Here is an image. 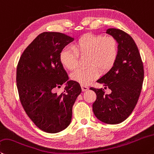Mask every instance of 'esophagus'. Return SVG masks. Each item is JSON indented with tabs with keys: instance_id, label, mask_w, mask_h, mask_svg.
Masks as SVG:
<instances>
[{
	"instance_id": "obj_1",
	"label": "esophagus",
	"mask_w": 154,
	"mask_h": 154,
	"mask_svg": "<svg viewBox=\"0 0 154 154\" xmlns=\"http://www.w3.org/2000/svg\"><path fill=\"white\" fill-rule=\"evenodd\" d=\"M82 91H88V89H89V87L86 86V85H82Z\"/></svg>"
}]
</instances>
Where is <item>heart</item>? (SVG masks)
<instances>
[{
  "label": "heart",
  "mask_w": 154,
  "mask_h": 154,
  "mask_svg": "<svg viewBox=\"0 0 154 154\" xmlns=\"http://www.w3.org/2000/svg\"><path fill=\"white\" fill-rule=\"evenodd\" d=\"M78 53L89 54L86 67H78L72 72L71 79L83 85H88L99 76V70L106 71L115 63L118 55V44L112 37L86 34L73 47L67 46L61 50L60 60L69 69H74L78 63Z\"/></svg>",
  "instance_id": "b5f03b06"
}]
</instances>
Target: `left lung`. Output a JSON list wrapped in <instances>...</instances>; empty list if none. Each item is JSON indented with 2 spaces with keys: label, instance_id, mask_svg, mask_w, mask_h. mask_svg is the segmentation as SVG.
<instances>
[{
  "label": "left lung",
  "instance_id": "1",
  "mask_svg": "<svg viewBox=\"0 0 154 154\" xmlns=\"http://www.w3.org/2000/svg\"><path fill=\"white\" fill-rule=\"evenodd\" d=\"M118 44V55L111 69L97 80L111 90L90 88L96 94L93 111L96 118L104 123L119 124L128 118L135 108L143 82V63L136 44L123 31L109 28L105 32Z\"/></svg>",
  "mask_w": 154,
  "mask_h": 154
}]
</instances>
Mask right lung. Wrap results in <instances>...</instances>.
I'll use <instances>...</instances> for the list:
<instances>
[{"instance_id": "right-lung-1", "label": "right lung", "mask_w": 154, "mask_h": 154, "mask_svg": "<svg viewBox=\"0 0 154 154\" xmlns=\"http://www.w3.org/2000/svg\"><path fill=\"white\" fill-rule=\"evenodd\" d=\"M74 38L59 32L39 34L24 50L17 67V87L25 111L37 127L56 133L71 122L72 106L82 88L69 76L60 60L61 50ZM64 82L65 90L55 92Z\"/></svg>"}]
</instances>
